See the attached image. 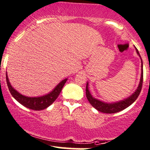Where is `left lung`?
<instances>
[{"label":"left lung","mask_w":150,"mask_h":150,"mask_svg":"<svg viewBox=\"0 0 150 150\" xmlns=\"http://www.w3.org/2000/svg\"><path fill=\"white\" fill-rule=\"evenodd\" d=\"M136 51H137V54L139 55V56L141 58L140 56V54L138 50L136 48ZM142 61V74H141V79H140L139 84L138 87L136 89V91L134 92V93H133L131 96H129V98L125 99V100H121V101L116 102V103H105V102L100 101V100H98V99H95V98L92 97V95H91L90 92L89 90V88H88V83H86V96L87 98L88 101L89 102L91 105L95 108V109L98 110V111L102 112H104V113H115V112H118L119 111L123 110L126 108H128L129 106H130L131 105L137 100V98L139 95L140 92H141L142 87V83H143V64H142V60L141 58Z\"/></svg>","instance_id":"8db88e82"}]
</instances>
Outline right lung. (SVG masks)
Listing matches in <instances>:
<instances>
[{
	"label": "right lung",
	"mask_w": 150,
	"mask_h": 150,
	"mask_svg": "<svg viewBox=\"0 0 150 150\" xmlns=\"http://www.w3.org/2000/svg\"><path fill=\"white\" fill-rule=\"evenodd\" d=\"M6 76L8 87L12 96L24 107L29 109L34 110H44L49 107L58 98L64 87L65 83L67 81V79L62 80L49 94L41 97H38V98H31V97H27L21 95L16 89H13L9 81L8 78L7 73H6Z\"/></svg>",
	"instance_id": "1"
}]
</instances>
